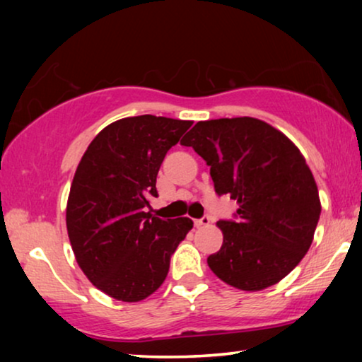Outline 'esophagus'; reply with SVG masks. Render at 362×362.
I'll use <instances>...</instances> for the list:
<instances>
[{
    "instance_id": "34e87169",
    "label": "esophagus",
    "mask_w": 362,
    "mask_h": 362,
    "mask_svg": "<svg viewBox=\"0 0 362 362\" xmlns=\"http://www.w3.org/2000/svg\"><path fill=\"white\" fill-rule=\"evenodd\" d=\"M209 224H211V217H209V216H204V217H201V219H196V221H194V226H196V227L209 226Z\"/></svg>"
}]
</instances>
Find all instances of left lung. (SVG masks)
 Listing matches in <instances>:
<instances>
[{
  "mask_svg": "<svg viewBox=\"0 0 362 362\" xmlns=\"http://www.w3.org/2000/svg\"><path fill=\"white\" fill-rule=\"evenodd\" d=\"M211 166L217 194L237 201L207 265L227 285L259 291L300 264L321 214L318 186L295 143L252 117L197 122L181 140Z\"/></svg>",
  "mask_w": 362,
  "mask_h": 362,
  "instance_id": "1",
  "label": "left lung"
}]
</instances>
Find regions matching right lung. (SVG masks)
Returning <instances> with one entry per match:
<instances>
[{
	"label": "right lung",
	"mask_w": 362,
	"mask_h": 362,
	"mask_svg": "<svg viewBox=\"0 0 362 362\" xmlns=\"http://www.w3.org/2000/svg\"><path fill=\"white\" fill-rule=\"evenodd\" d=\"M191 120L140 115L107 125L83 153L69 192L66 224L78 267L93 286L136 303L160 288L189 217L146 212L168 150Z\"/></svg>",
	"instance_id": "obj_1"
}]
</instances>
